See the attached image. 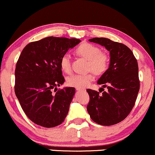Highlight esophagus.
<instances>
[{"label":"esophagus","mask_w":155,"mask_h":155,"mask_svg":"<svg viewBox=\"0 0 155 155\" xmlns=\"http://www.w3.org/2000/svg\"><path fill=\"white\" fill-rule=\"evenodd\" d=\"M76 89H77L78 91H84L85 90H86V89H85V88H76Z\"/></svg>","instance_id":"34e87169"}]
</instances>
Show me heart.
I'll list each match as a JSON object with an SVG mask.
<instances>
[{"instance_id": "b5f03b06", "label": "heart", "mask_w": 155, "mask_h": 155, "mask_svg": "<svg viewBox=\"0 0 155 155\" xmlns=\"http://www.w3.org/2000/svg\"><path fill=\"white\" fill-rule=\"evenodd\" d=\"M76 54L88 60L87 70L92 71L97 75L104 74L110 65V56L107 53L101 51L97 45L88 42H83L76 48ZM60 66L66 74L72 73L71 57L69 54H64L60 60ZM94 79L91 72L86 74H74L67 78V84L71 87L83 88L88 86Z\"/></svg>"}]
</instances>
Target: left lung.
Masks as SVG:
<instances>
[{"label":"left lung","instance_id":"1","mask_svg":"<svg viewBox=\"0 0 155 155\" xmlns=\"http://www.w3.org/2000/svg\"><path fill=\"white\" fill-rule=\"evenodd\" d=\"M89 41L102 45L110 52V63L98 81V84L106 87L107 91L99 95L94 90H86L90 98L87 110L97 124L103 126L118 124L129 115L138 97L140 80L137 59L122 43L106 38H93Z\"/></svg>","mask_w":155,"mask_h":155}]
</instances>
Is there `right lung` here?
Instances as JSON below:
<instances>
[{
    "label": "right lung",
    "mask_w": 155,
    "mask_h": 155,
    "mask_svg": "<svg viewBox=\"0 0 155 155\" xmlns=\"http://www.w3.org/2000/svg\"><path fill=\"white\" fill-rule=\"evenodd\" d=\"M80 42L78 39L49 36L22 50L15 68V91L25 115L36 124L54 127L65 119L75 88H58L55 94L52 90L65 81L61 58Z\"/></svg>",
    "instance_id": "right-lung-1"
}]
</instances>
